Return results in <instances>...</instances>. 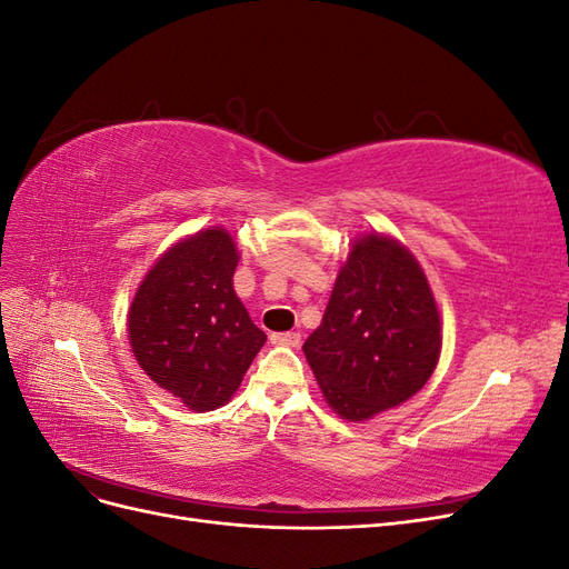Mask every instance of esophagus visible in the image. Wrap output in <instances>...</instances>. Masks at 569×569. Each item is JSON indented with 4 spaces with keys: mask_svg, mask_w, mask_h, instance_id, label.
<instances>
[{
    "mask_svg": "<svg viewBox=\"0 0 569 569\" xmlns=\"http://www.w3.org/2000/svg\"><path fill=\"white\" fill-rule=\"evenodd\" d=\"M270 339H272V343H280V347H291V349H297L301 343L299 332H274Z\"/></svg>",
    "mask_w": 569,
    "mask_h": 569,
    "instance_id": "esophagus-1",
    "label": "esophagus"
}]
</instances>
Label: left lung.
I'll return each instance as SVG.
<instances>
[{
	"label": "left lung",
	"instance_id": "obj_1",
	"mask_svg": "<svg viewBox=\"0 0 569 569\" xmlns=\"http://www.w3.org/2000/svg\"><path fill=\"white\" fill-rule=\"evenodd\" d=\"M303 353L339 418L360 422L416 396L441 353V318L420 263L399 239L358 237Z\"/></svg>",
	"mask_w": 569,
	"mask_h": 569
}]
</instances>
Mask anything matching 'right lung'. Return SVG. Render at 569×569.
I'll return each instance as SVG.
<instances>
[{
  "label": "right lung",
  "instance_id": "1",
  "mask_svg": "<svg viewBox=\"0 0 569 569\" xmlns=\"http://www.w3.org/2000/svg\"><path fill=\"white\" fill-rule=\"evenodd\" d=\"M237 263L228 230H201L151 266L130 303L128 337L137 363L189 410L226 406L266 343V332L234 295Z\"/></svg>",
  "mask_w": 569,
  "mask_h": 569
}]
</instances>
